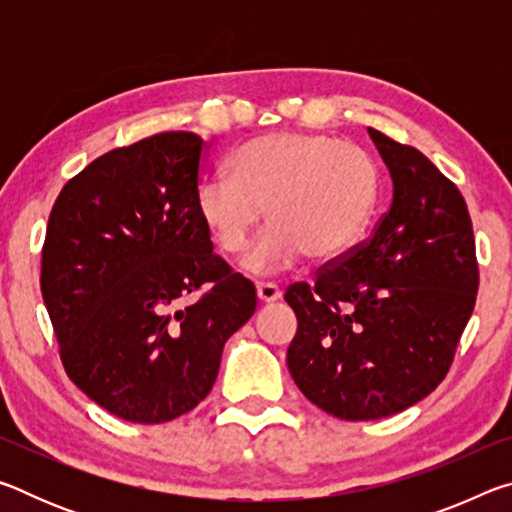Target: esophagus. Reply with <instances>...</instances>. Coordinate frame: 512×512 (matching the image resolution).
<instances>
[{"label":"esophagus","instance_id":"obj_1","mask_svg":"<svg viewBox=\"0 0 512 512\" xmlns=\"http://www.w3.org/2000/svg\"><path fill=\"white\" fill-rule=\"evenodd\" d=\"M257 298L259 302H275L282 298V291L273 282H259L257 284Z\"/></svg>","mask_w":512,"mask_h":512}]
</instances>
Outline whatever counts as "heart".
I'll return each mask as SVG.
<instances>
[{
  "mask_svg": "<svg viewBox=\"0 0 512 512\" xmlns=\"http://www.w3.org/2000/svg\"><path fill=\"white\" fill-rule=\"evenodd\" d=\"M379 171L352 142L320 133L264 135L237 149L230 176L198 187L196 207L223 253L237 255L271 223L244 257L253 273L296 264L302 253L327 262L357 244L375 212Z\"/></svg>",
  "mask_w": 512,
  "mask_h": 512,
  "instance_id": "b5f03b06",
  "label": "heart"
}]
</instances>
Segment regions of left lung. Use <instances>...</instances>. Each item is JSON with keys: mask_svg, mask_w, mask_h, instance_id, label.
Masks as SVG:
<instances>
[{"mask_svg": "<svg viewBox=\"0 0 512 512\" xmlns=\"http://www.w3.org/2000/svg\"><path fill=\"white\" fill-rule=\"evenodd\" d=\"M393 180L391 210L372 235L314 284L284 300L298 332L287 352L293 381L341 420L409 409L445 379L479 291L465 198L413 146L368 128Z\"/></svg>", "mask_w": 512, "mask_h": 512, "instance_id": "left-lung-1", "label": "left lung"}]
</instances>
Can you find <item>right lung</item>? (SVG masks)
<instances>
[{
    "label": "right lung",
    "mask_w": 512,
    "mask_h": 512,
    "mask_svg": "<svg viewBox=\"0 0 512 512\" xmlns=\"http://www.w3.org/2000/svg\"><path fill=\"white\" fill-rule=\"evenodd\" d=\"M203 151L185 131L121 146L51 207L40 289L60 361L121 420L160 424L201 404L225 341L255 314L253 282L214 253L198 214Z\"/></svg>",
    "instance_id": "right-lung-1"
}]
</instances>
